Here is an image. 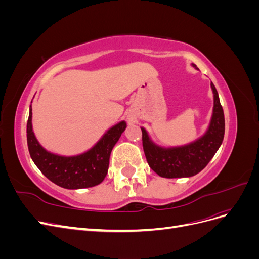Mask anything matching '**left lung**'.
Wrapping results in <instances>:
<instances>
[{"label": "left lung", "instance_id": "left-lung-1", "mask_svg": "<svg viewBox=\"0 0 259 259\" xmlns=\"http://www.w3.org/2000/svg\"><path fill=\"white\" fill-rule=\"evenodd\" d=\"M197 68L195 65H192ZM214 94L213 115L206 133L195 142L180 147L163 148L155 145L142 127L143 147L149 166L165 178L191 177L204 168L221 147L225 135V116L218 93L210 83Z\"/></svg>", "mask_w": 259, "mask_h": 259}]
</instances>
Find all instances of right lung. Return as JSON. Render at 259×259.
Masks as SVG:
<instances>
[{
	"instance_id": "right-lung-1",
	"label": "right lung",
	"mask_w": 259,
	"mask_h": 259,
	"mask_svg": "<svg viewBox=\"0 0 259 259\" xmlns=\"http://www.w3.org/2000/svg\"><path fill=\"white\" fill-rule=\"evenodd\" d=\"M126 128L124 121L108 130L89 151L79 155L54 154L38 144L32 130V108L27 123V143L31 159L51 182L66 189H83L99 185L105 179L114 145Z\"/></svg>"
}]
</instances>
